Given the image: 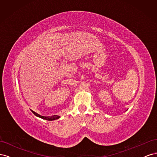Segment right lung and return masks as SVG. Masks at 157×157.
I'll return each mask as SVG.
<instances>
[{
	"label": "right lung",
	"instance_id": "right-lung-1",
	"mask_svg": "<svg viewBox=\"0 0 157 157\" xmlns=\"http://www.w3.org/2000/svg\"><path fill=\"white\" fill-rule=\"evenodd\" d=\"M31 111L33 112V113L35 115H36V117H39L41 118H43V119H45V120H47V121H54V120H56L58 119V118H59V116H58V115H53V116H48V117H44V116H41L39 114H38L35 112H34L33 111L31 110Z\"/></svg>",
	"mask_w": 157,
	"mask_h": 157
}]
</instances>
